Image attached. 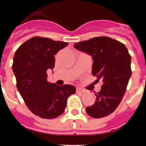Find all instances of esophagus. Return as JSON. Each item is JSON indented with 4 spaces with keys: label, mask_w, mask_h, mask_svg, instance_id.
<instances>
[{
    "label": "esophagus",
    "mask_w": 146,
    "mask_h": 146,
    "mask_svg": "<svg viewBox=\"0 0 146 146\" xmlns=\"http://www.w3.org/2000/svg\"><path fill=\"white\" fill-rule=\"evenodd\" d=\"M84 92H85V90H84L82 88H76V92H78V93H84Z\"/></svg>",
    "instance_id": "esophagus-1"
}]
</instances>
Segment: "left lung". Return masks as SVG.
<instances>
[{
    "label": "left lung",
    "mask_w": 146,
    "mask_h": 146,
    "mask_svg": "<svg viewBox=\"0 0 146 146\" xmlns=\"http://www.w3.org/2000/svg\"><path fill=\"white\" fill-rule=\"evenodd\" d=\"M74 47L92 55V74L103 82L101 91L95 93V102L86 108V112L94 118L110 115L120 103L131 76L127 49L121 42L108 36L94 37L76 43Z\"/></svg>",
    "instance_id": "8db88e82"
}]
</instances>
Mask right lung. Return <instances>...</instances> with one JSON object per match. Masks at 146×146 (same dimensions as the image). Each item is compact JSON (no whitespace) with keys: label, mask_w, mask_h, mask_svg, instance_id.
Returning a JSON list of instances; mask_svg holds the SVG:
<instances>
[{"label":"right lung","mask_w":146,"mask_h":146,"mask_svg":"<svg viewBox=\"0 0 146 146\" xmlns=\"http://www.w3.org/2000/svg\"><path fill=\"white\" fill-rule=\"evenodd\" d=\"M67 42L33 36L18 48L12 70L16 87L28 109L43 119H54L63 113L68 97L76 92L70 84L58 86L48 82L47 70L54 67V54Z\"/></svg>","instance_id":"right-lung-1"}]
</instances>
